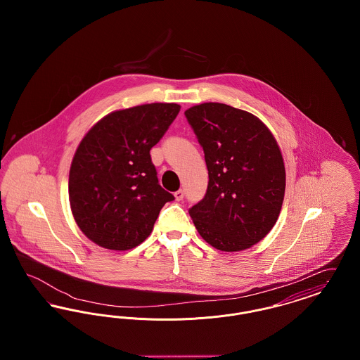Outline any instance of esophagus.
Returning <instances> with one entry per match:
<instances>
[{"mask_svg": "<svg viewBox=\"0 0 360 360\" xmlns=\"http://www.w3.org/2000/svg\"><path fill=\"white\" fill-rule=\"evenodd\" d=\"M174 195H175V200H176V201H182L184 197H185V191H184L182 188H179L178 191L174 193Z\"/></svg>", "mask_w": 360, "mask_h": 360, "instance_id": "obj_1", "label": "esophagus"}]
</instances>
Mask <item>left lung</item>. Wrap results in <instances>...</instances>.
<instances>
[{
  "mask_svg": "<svg viewBox=\"0 0 360 360\" xmlns=\"http://www.w3.org/2000/svg\"><path fill=\"white\" fill-rule=\"evenodd\" d=\"M205 154V197L188 209L201 238L233 252L263 239L274 226L286 188L283 158L257 116L220 103L185 112Z\"/></svg>",
  "mask_w": 360,
  "mask_h": 360,
  "instance_id": "8db88e82",
  "label": "left lung"
}]
</instances>
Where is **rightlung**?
Masks as SVG:
<instances>
[{"instance_id": "add662e5", "label": "right lung", "mask_w": 360, "mask_h": 360, "mask_svg": "<svg viewBox=\"0 0 360 360\" xmlns=\"http://www.w3.org/2000/svg\"><path fill=\"white\" fill-rule=\"evenodd\" d=\"M178 103L116 110L91 127L71 162L74 220L100 247L127 251L153 232L160 209L174 200L159 185L150 150L179 113Z\"/></svg>"}]
</instances>
